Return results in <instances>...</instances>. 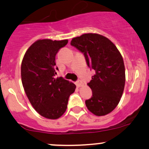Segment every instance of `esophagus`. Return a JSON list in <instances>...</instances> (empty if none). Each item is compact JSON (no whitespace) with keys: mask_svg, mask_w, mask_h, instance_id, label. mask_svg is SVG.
<instances>
[{"mask_svg":"<svg viewBox=\"0 0 149 149\" xmlns=\"http://www.w3.org/2000/svg\"><path fill=\"white\" fill-rule=\"evenodd\" d=\"M76 86H77V87H81V86L83 85V83H82V81L78 80V81H77L76 82Z\"/></svg>","mask_w":149,"mask_h":149,"instance_id":"esophagus-1","label":"esophagus"}]
</instances>
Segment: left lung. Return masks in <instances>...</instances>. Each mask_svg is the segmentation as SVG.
<instances>
[{"mask_svg": "<svg viewBox=\"0 0 149 149\" xmlns=\"http://www.w3.org/2000/svg\"><path fill=\"white\" fill-rule=\"evenodd\" d=\"M71 45L84 54L88 67L95 71L88 86L93 91L86 107L96 116L109 114L120 102L125 85L123 58L109 39L88 33L72 39Z\"/></svg>", "mask_w": 149, "mask_h": 149, "instance_id": "obj_1", "label": "left lung"}]
</instances>
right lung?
Masks as SVG:
<instances>
[{"mask_svg": "<svg viewBox=\"0 0 149 149\" xmlns=\"http://www.w3.org/2000/svg\"><path fill=\"white\" fill-rule=\"evenodd\" d=\"M68 40H40L25 52L21 65L24 92L32 107L42 117L59 118L66 112L69 96L76 86L62 77L55 78L56 54Z\"/></svg>", "mask_w": 149, "mask_h": 149, "instance_id": "1", "label": "right lung"}]
</instances>
